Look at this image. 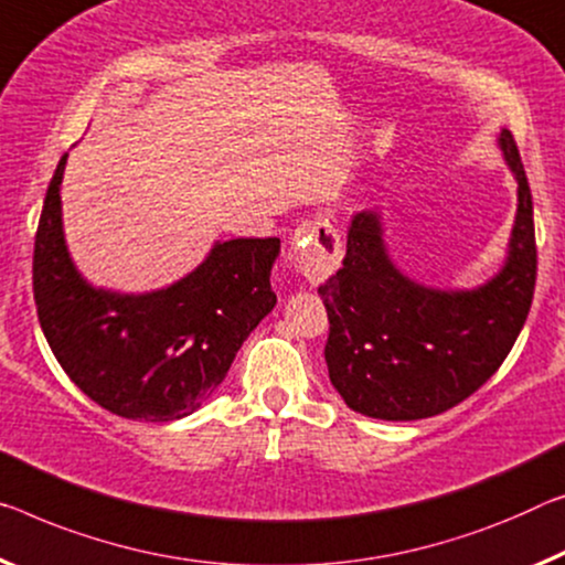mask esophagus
<instances>
[{"instance_id": "obj_1", "label": "esophagus", "mask_w": 565, "mask_h": 565, "mask_svg": "<svg viewBox=\"0 0 565 565\" xmlns=\"http://www.w3.org/2000/svg\"><path fill=\"white\" fill-rule=\"evenodd\" d=\"M295 263L310 285H320L331 277L343 259L341 234L328 220L306 222L290 237Z\"/></svg>"}]
</instances>
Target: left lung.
I'll use <instances>...</instances> for the list:
<instances>
[{"mask_svg":"<svg viewBox=\"0 0 565 565\" xmlns=\"http://www.w3.org/2000/svg\"><path fill=\"white\" fill-rule=\"evenodd\" d=\"M500 151L518 181V212L505 265L480 288L409 280L386 253L381 214L353 216L343 267L318 288L331 323L328 376L353 412L427 419L472 396L508 359L533 302L537 249L531 186L510 131L500 134Z\"/></svg>","mask_w":565,"mask_h":565,"instance_id":"left-lung-1","label":"left lung"}]
</instances>
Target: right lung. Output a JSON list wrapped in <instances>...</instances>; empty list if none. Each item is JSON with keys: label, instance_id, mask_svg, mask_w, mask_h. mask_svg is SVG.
I'll list each match as a JSON object with an SVG mask.
<instances>
[{"label": "right lung", "instance_id": "add662e5", "mask_svg": "<svg viewBox=\"0 0 565 565\" xmlns=\"http://www.w3.org/2000/svg\"><path fill=\"white\" fill-rule=\"evenodd\" d=\"M60 159L34 234L32 290L52 353L73 384L110 414L171 422L196 412L222 384L239 345L275 308L280 239L216 242L169 288L124 295L77 273L63 234Z\"/></svg>", "mask_w": 565, "mask_h": 565}]
</instances>
